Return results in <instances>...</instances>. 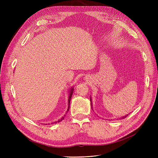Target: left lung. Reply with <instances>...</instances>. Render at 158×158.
<instances>
[{
  "label": "left lung",
  "mask_w": 158,
  "mask_h": 158,
  "mask_svg": "<svg viewBox=\"0 0 158 158\" xmlns=\"http://www.w3.org/2000/svg\"><path fill=\"white\" fill-rule=\"evenodd\" d=\"M90 102H91V105H92V99H91V98H90ZM128 116V114L127 115H126V116H125V117H123L121 118H125V117H127Z\"/></svg>",
  "instance_id": "8db88e82"
}]
</instances>
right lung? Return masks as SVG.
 Instances as JSON below:
<instances>
[{"label":"right lung","instance_id":"right-lung-1","mask_svg":"<svg viewBox=\"0 0 158 158\" xmlns=\"http://www.w3.org/2000/svg\"><path fill=\"white\" fill-rule=\"evenodd\" d=\"M74 88H73H73H70V94H69V106H68V109H67V111H66V113L68 112V111L69 110V108H70V99H71V98H72V95H73V92H74ZM65 116V115H64ZM64 117H62L60 119H59V121H56V122H55V123H59V122H60L62 120H63V119H64ZM51 123V124H52Z\"/></svg>","mask_w":158,"mask_h":158}]
</instances>
